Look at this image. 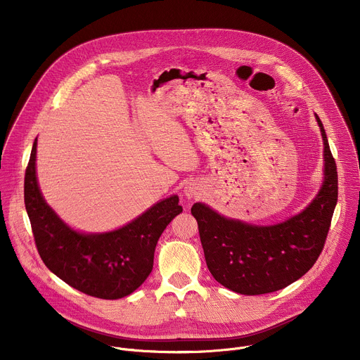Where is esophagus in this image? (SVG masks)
Segmentation results:
<instances>
[{"label":"esophagus","mask_w":360,"mask_h":360,"mask_svg":"<svg viewBox=\"0 0 360 360\" xmlns=\"http://www.w3.org/2000/svg\"><path fill=\"white\" fill-rule=\"evenodd\" d=\"M184 193H185L186 198H195V196L198 195V188L193 186V185H188V186L185 188Z\"/></svg>","instance_id":"34e87169"}]
</instances>
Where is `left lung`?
Segmentation results:
<instances>
[{
    "instance_id": "obj_1",
    "label": "left lung",
    "mask_w": 360,
    "mask_h": 360,
    "mask_svg": "<svg viewBox=\"0 0 360 360\" xmlns=\"http://www.w3.org/2000/svg\"><path fill=\"white\" fill-rule=\"evenodd\" d=\"M316 121L325 145V179L300 214L256 226L225 218L200 202L191 208L208 269L225 288L242 295L271 293L302 278L318 261L338 202V171L318 115Z\"/></svg>"
}]
</instances>
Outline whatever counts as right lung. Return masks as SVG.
Returning <instances> with one entry per match:
<instances>
[{
  "mask_svg": "<svg viewBox=\"0 0 360 360\" xmlns=\"http://www.w3.org/2000/svg\"><path fill=\"white\" fill-rule=\"evenodd\" d=\"M34 141L24 181V202L35 245L45 266L77 290L120 299L138 289L153 266V252L168 224L182 212L172 195L125 226L105 233H81L64 224L42 198L35 174Z\"/></svg>",
  "mask_w": 360,
  "mask_h": 360,
  "instance_id": "right-lung-1",
  "label": "right lung"
}]
</instances>
